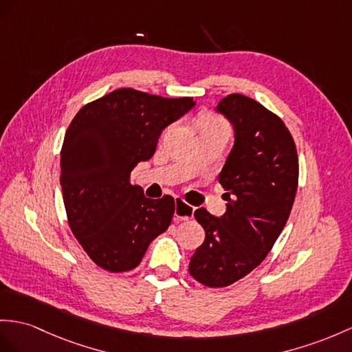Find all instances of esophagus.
Here are the masks:
<instances>
[{"label": "esophagus", "mask_w": 352, "mask_h": 352, "mask_svg": "<svg viewBox=\"0 0 352 352\" xmlns=\"http://www.w3.org/2000/svg\"><path fill=\"white\" fill-rule=\"evenodd\" d=\"M175 221L179 222V221H188L192 218V213H194V208L192 206H190L188 203H185L184 199H181V197H177V199L175 200Z\"/></svg>", "instance_id": "1"}]
</instances>
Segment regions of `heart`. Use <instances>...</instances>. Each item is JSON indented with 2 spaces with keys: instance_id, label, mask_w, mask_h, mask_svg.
<instances>
[{
  "instance_id": "b5f03b06",
  "label": "heart",
  "mask_w": 352,
  "mask_h": 352,
  "mask_svg": "<svg viewBox=\"0 0 352 352\" xmlns=\"http://www.w3.org/2000/svg\"><path fill=\"white\" fill-rule=\"evenodd\" d=\"M200 133H227L228 134V125L222 121V119L213 113H206L200 118Z\"/></svg>"
}]
</instances>
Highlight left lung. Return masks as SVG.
<instances>
[{
	"mask_svg": "<svg viewBox=\"0 0 352 352\" xmlns=\"http://www.w3.org/2000/svg\"><path fill=\"white\" fill-rule=\"evenodd\" d=\"M217 111L234 128V144L219 173L227 210L194 217L206 239L190 261L191 276L210 288L245 278L265 258L284 230L296 199L298 158L282 119L258 101L230 94Z\"/></svg>",
	"mask_w": 352,
	"mask_h": 352,
	"instance_id": "8db88e82",
	"label": "left lung"
}]
</instances>
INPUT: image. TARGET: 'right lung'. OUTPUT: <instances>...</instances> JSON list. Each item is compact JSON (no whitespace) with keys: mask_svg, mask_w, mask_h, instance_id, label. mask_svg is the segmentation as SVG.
I'll return each mask as SVG.
<instances>
[{"mask_svg":"<svg viewBox=\"0 0 352 352\" xmlns=\"http://www.w3.org/2000/svg\"><path fill=\"white\" fill-rule=\"evenodd\" d=\"M194 106L191 97L121 88L77 111L64 137L59 182L68 226L98 267L133 270L171 224L173 197L146 199L130 175L152 158L162 130Z\"/></svg>","mask_w":352,"mask_h":352,"instance_id":"obj_1","label":"right lung"}]
</instances>
